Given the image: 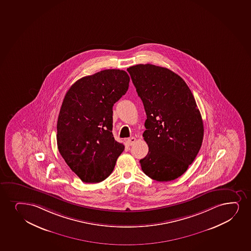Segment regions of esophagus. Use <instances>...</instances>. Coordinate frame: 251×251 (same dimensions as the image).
Wrapping results in <instances>:
<instances>
[{
    "label": "esophagus",
    "instance_id": "1",
    "mask_svg": "<svg viewBox=\"0 0 251 251\" xmlns=\"http://www.w3.org/2000/svg\"><path fill=\"white\" fill-rule=\"evenodd\" d=\"M127 145H133L134 143L136 142V139L134 137H131L129 139H127Z\"/></svg>",
    "mask_w": 251,
    "mask_h": 251
}]
</instances>
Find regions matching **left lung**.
Here are the masks:
<instances>
[{
  "instance_id": "left-lung-1",
  "label": "left lung",
  "mask_w": 251,
  "mask_h": 251,
  "mask_svg": "<svg viewBox=\"0 0 251 251\" xmlns=\"http://www.w3.org/2000/svg\"><path fill=\"white\" fill-rule=\"evenodd\" d=\"M147 119L143 137L149 153L142 171L157 181H171L186 172L200 151L203 123L194 97L181 77L146 64L127 69Z\"/></svg>"
}]
</instances>
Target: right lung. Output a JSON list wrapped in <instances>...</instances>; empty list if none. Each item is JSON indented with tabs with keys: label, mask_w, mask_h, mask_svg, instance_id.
<instances>
[{
	"label": "right lung",
	"mask_w": 251,
	"mask_h": 251,
	"mask_svg": "<svg viewBox=\"0 0 251 251\" xmlns=\"http://www.w3.org/2000/svg\"><path fill=\"white\" fill-rule=\"evenodd\" d=\"M130 78L120 70L82 77L66 92L57 122V145L83 182L109 176L124 145L112 134V106L127 92Z\"/></svg>",
	"instance_id": "right-lung-1"
}]
</instances>
